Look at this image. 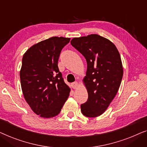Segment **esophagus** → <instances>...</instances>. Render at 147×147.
<instances>
[{
	"instance_id": "1",
	"label": "esophagus",
	"mask_w": 147,
	"mask_h": 147,
	"mask_svg": "<svg viewBox=\"0 0 147 147\" xmlns=\"http://www.w3.org/2000/svg\"><path fill=\"white\" fill-rule=\"evenodd\" d=\"M78 84L77 82H73V83H72L71 86H72V87H73V88H76L78 86Z\"/></svg>"
}]
</instances>
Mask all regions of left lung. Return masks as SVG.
<instances>
[{"label": "left lung", "mask_w": 147, "mask_h": 147, "mask_svg": "<svg viewBox=\"0 0 147 147\" xmlns=\"http://www.w3.org/2000/svg\"><path fill=\"white\" fill-rule=\"evenodd\" d=\"M71 45L85 58L87 71L84 82L88 100L80 105L82 115H102L119 90L123 75L120 54L112 42L98 34L74 38Z\"/></svg>", "instance_id": "obj_1"}]
</instances>
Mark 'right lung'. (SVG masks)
<instances>
[{"instance_id":"obj_1","label":"right lung","mask_w":147,"mask_h":147,"mask_svg":"<svg viewBox=\"0 0 147 147\" xmlns=\"http://www.w3.org/2000/svg\"><path fill=\"white\" fill-rule=\"evenodd\" d=\"M71 38L53 36L27 50L20 72L24 97L33 112L43 118L59 115L71 89L58 67L59 56Z\"/></svg>"}]
</instances>
